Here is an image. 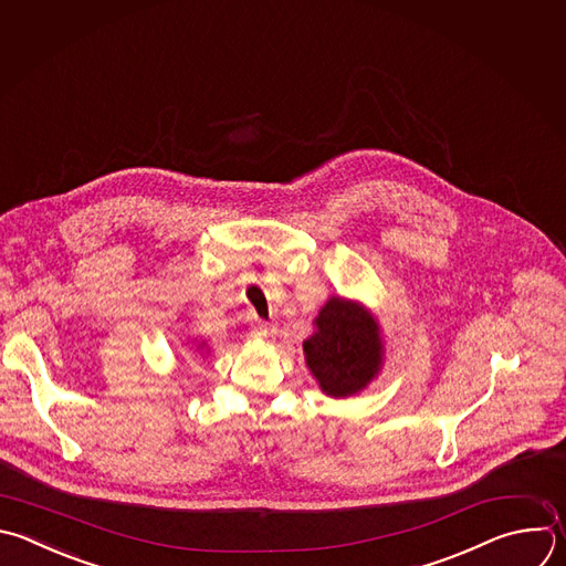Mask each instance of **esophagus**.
I'll return each instance as SVG.
<instances>
[{
    "label": "esophagus",
    "instance_id": "obj_1",
    "mask_svg": "<svg viewBox=\"0 0 566 566\" xmlns=\"http://www.w3.org/2000/svg\"><path fill=\"white\" fill-rule=\"evenodd\" d=\"M253 335H255L258 339L271 342V339H275V335H277V326H275V324H258V326H253Z\"/></svg>",
    "mask_w": 566,
    "mask_h": 566
}]
</instances>
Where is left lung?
I'll list each match as a JSON object with an SVG mask.
<instances>
[{
  "mask_svg": "<svg viewBox=\"0 0 566 566\" xmlns=\"http://www.w3.org/2000/svg\"><path fill=\"white\" fill-rule=\"evenodd\" d=\"M304 359L319 391L344 400L364 391L385 368L382 326L357 300L333 295L313 319Z\"/></svg>",
  "mask_w": 566,
  "mask_h": 566,
  "instance_id": "left-lung-1",
  "label": "left lung"
}]
</instances>
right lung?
<instances>
[{"label":"right lung","mask_w":566,"mask_h":566,"mask_svg":"<svg viewBox=\"0 0 566 566\" xmlns=\"http://www.w3.org/2000/svg\"><path fill=\"white\" fill-rule=\"evenodd\" d=\"M196 348H198V353H200V357H209V353H211V346H209V344H207V342H200V344H198V346H196Z\"/></svg>","instance_id":"add662e5"}]
</instances>
